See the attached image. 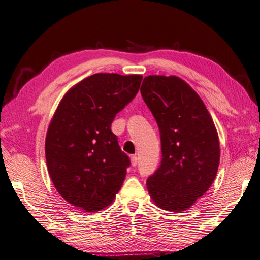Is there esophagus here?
<instances>
[{"instance_id": "1", "label": "esophagus", "mask_w": 260, "mask_h": 260, "mask_svg": "<svg viewBox=\"0 0 260 260\" xmlns=\"http://www.w3.org/2000/svg\"><path fill=\"white\" fill-rule=\"evenodd\" d=\"M130 159H131V165L132 166H136L137 164H138V157H137L136 155H132L131 157H130Z\"/></svg>"}]
</instances>
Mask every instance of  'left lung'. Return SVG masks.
<instances>
[{
  "label": "left lung",
  "mask_w": 260,
  "mask_h": 260,
  "mask_svg": "<svg viewBox=\"0 0 260 260\" xmlns=\"http://www.w3.org/2000/svg\"><path fill=\"white\" fill-rule=\"evenodd\" d=\"M140 92L157 122L161 145L160 165L147 179V189L159 208L183 212L216 178V128L202 99L179 77H146Z\"/></svg>",
  "instance_id": "1"
}]
</instances>
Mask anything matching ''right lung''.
Here are the masks:
<instances>
[{
  "label": "right lung",
  "mask_w": 260,
  "mask_h": 260,
  "mask_svg": "<svg viewBox=\"0 0 260 260\" xmlns=\"http://www.w3.org/2000/svg\"><path fill=\"white\" fill-rule=\"evenodd\" d=\"M143 77L96 73L58 104L45 140L46 164L57 192L88 213L113 203L130 166L111 124L135 99Z\"/></svg>",
  "instance_id": "obj_1"
}]
</instances>
